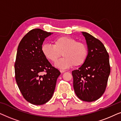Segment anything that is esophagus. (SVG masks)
Segmentation results:
<instances>
[{
    "mask_svg": "<svg viewBox=\"0 0 121 121\" xmlns=\"http://www.w3.org/2000/svg\"><path fill=\"white\" fill-rule=\"evenodd\" d=\"M60 72L61 73H64V72H65V70H60Z\"/></svg>",
    "mask_w": 121,
    "mask_h": 121,
    "instance_id": "34e87169",
    "label": "esophagus"
}]
</instances>
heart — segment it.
Returning a JSON list of instances; mask_svg holds the SVG:
<instances>
[{
    "mask_svg": "<svg viewBox=\"0 0 121 121\" xmlns=\"http://www.w3.org/2000/svg\"><path fill=\"white\" fill-rule=\"evenodd\" d=\"M53 45L43 43L41 51L46 58L56 62L62 55L63 58L56 62V67L60 69H67L74 65L75 67L82 65L87 57V48L83 43L77 42L69 36H60L54 39Z\"/></svg>",
    "mask_w": 121,
    "mask_h": 121,
    "instance_id": "heart-1",
    "label": "heart"
}]
</instances>
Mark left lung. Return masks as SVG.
Wrapping results in <instances>:
<instances>
[{
  "label": "left lung",
  "mask_w": 121,
  "mask_h": 121,
  "mask_svg": "<svg viewBox=\"0 0 121 121\" xmlns=\"http://www.w3.org/2000/svg\"><path fill=\"white\" fill-rule=\"evenodd\" d=\"M87 46V57L78 70L72 72L74 91L84 101L92 102L105 92L110 74L109 55L103 43L90 34L82 32Z\"/></svg>",
  "instance_id": "obj_1"
}]
</instances>
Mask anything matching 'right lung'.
I'll return each mask as SVG.
<instances>
[{"label":"right lung","mask_w":121,"mask_h":121,"mask_svg":"<svg viewBox=\"0 0 121 121\" xmlns=\"http://www.w3.org/2000/svg\"><path fill=\"white\" fill-rule=\"evenodd\" d=\"M52 34L33 29L22 38L17 48L15 63L16 82L25 99L33 105H43L52 98L60 74L41 51L44 39ZM43 71L46 74L42 76Z\"/></svg>","instance_id":"1"}]
</instances>
